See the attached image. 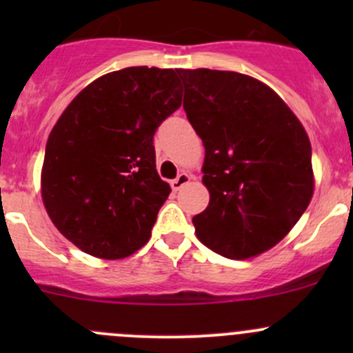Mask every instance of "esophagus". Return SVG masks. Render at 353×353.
I'll list each match as a JSON object with an SVG mask.
<instances>
[{"label":"esophagus","mask_w":353,"mask_h":353,"mask_svg":"<svg viewBox=\"0 0 353 353\" xmlns=\"http://www.w3.org/2000/svg\"><path fill=\"white\" fill-rule=\"evenodd\" d=\"M190 181H191V176H190V174H188V172H181L179 176H177L176 179L172 181V183H170V188H172L174 191H179L181 188L186 186V184L190 183Z\"/></svg>","instance_id":"34e87169"}]
</instances>
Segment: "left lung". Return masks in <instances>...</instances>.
<instances>
[{
    "mask_svg": "<svg viewBox=\"0 0 353 353\" xmlns=\"http://www.w3.org/2000/svg\"><path fill=\"white\" fill-rule=\"evenodd\" d=\"M186 116L205 147V212L198 239L230 259L279 244L314 191L311 141L301 121L268 85L236 71L176 70Z\"/></svg>",
    "mask_w": 353,
    "mask_h": 353,
    "instance_id": "obj_1",
    "label": "left lung"
}]
</instances>
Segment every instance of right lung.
<instances>
[{"instance_id":"add662e5","label":"right lung","mask_w":353,"mask_h":353,"mask_svg":"<svg viewBox=\"0 0 353 353\" xmlns=\"http://www.w3.org/2000/svg\"><path fill=\"white\" fill-rule=\"evenodd\" d=\"M181 108L174 70L131 66L92 81L48 138L42 199L59 232L87 254L121 259L148 243L170 186L154 134Z\"/></svg>"}]
</instances>
